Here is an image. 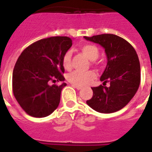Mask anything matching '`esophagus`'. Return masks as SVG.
<instances>
[{
    "label": "esophagus",
    "instance_id": "esophagus-1",
    "mask_svg": "<svg viewBox=\"0 0 152 152\" xmlns=\"http://www.w3.org/2000/svg\"><path fill=\"white\" fill-rule=\"evenodd\" d=\"M72 87L75 88H76L77 90H81V89H82V87H80V86H78V85H75V84H72Z\"/></svg>",
    "mask_w": 152,
    "mask_h": 152
}]
</instances>
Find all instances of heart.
I'll return each mask as SVG.
<instances>
[{"instance_id": "obj_1", "label": "heart", "mask_w": 152, "mask_h": 152, "mask_svg": "<svg viewBox=\"0 0 152 152\" xmlns=\"http://www.w3.org/2000/svg\"><path fill=\"white\" fill-rule=\"evenodd\" d=\"M81 52L90 61H95L99 56V50L92 44H85L80 47ZM72 53L67 51L62 58V64L65 69L71 68ZM95 78V73L93 71H73L67 76L68 80L72 84L78 86H85Z\"/></svg>"}]
</instances>
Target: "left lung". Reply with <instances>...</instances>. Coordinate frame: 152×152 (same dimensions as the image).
I'll list each match as a JSON object with an SVG mask.
<instances>
[{
	"instance_id": "left-lung-1",
	"label": "left lung",
	"mask_w": 152,
	"mask_h": 152,
	"mask_svg": "<svg viewBox=\"0 0 152 152\" xmlns=\"http://www.w3.org/2000/svg\"><path fill=\"white\" fill-rule=\"evenodd\" d=\"M105 50L107 64L100 80L103 86L91 88L93 96L87 104L102 113H114L125 107L137 93L140 83V65L134 48L122 38L112 34L83 37ZM109 82L110 86H105Z\"/></svg>"
}]
</instances>
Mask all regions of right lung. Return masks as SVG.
<instances>
[{"label": "right lung", "instance_id": "obj_1", "mask_svg": "<svg viewBox=\"0 0 152 152\" xmlns=\"http://www.w3.org/2000/svg\"><path fill=\"white\" fill-rule=\"evenodd\" d=\"M69 37L41 39L23 51L12 73L13 94L18 103L29 115L45 118L57 108L64 83L62 58L72 46ZM61 81V86L50 85Z\"/></svg>", "mask_w": 152, "mask_h": 152}]
</instances>
